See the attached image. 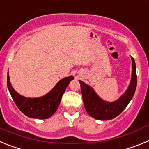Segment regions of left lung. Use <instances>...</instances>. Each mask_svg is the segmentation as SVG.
<instances>
[{
    "label": "left lung",
    "mask_w": 149,
    "mask_h": 149,
    "mask_svg": "<svg viewBox=\"0 0 149 149\" xmlns=\"http://www.w3.org/2000/svg\"><path fill=\"white\" fill-rule=\"evenodd\" d=\"M81 93L83 101L86 112L90 116L99 120H110L114 119L126 108L129 102L132 99L137 83L136 72V64L132 58V78L128 89L117 101L109 103L103 101L98 97L94 90L81 81Z\"/></svg>",
    "instance_id": "obj_1"
}]
</instances>
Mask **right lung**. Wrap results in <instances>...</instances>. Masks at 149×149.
<instances>
[{"mask_svg": "<svg viewBox=\"0 0 149 149\" xmlns=\"http://www.w3.org/2000/svg\"><path fill=\"white\" fill-rule=\"evenodd\" d=\"M73 79V76L63 78L50 93L37 98H27L17 93L11 86L8 73L7 86L15 104L24 115L30 118L46 119L50 118L57 110L63 93Z\"/></svg>", "mask_w": 149, "mask_h": 149, "instance_id": "add662e5", "label": "right lung"}]
</instances>
